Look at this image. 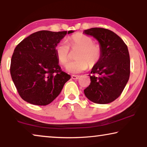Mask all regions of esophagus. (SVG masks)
<instances>
[{
  "instance_id": "1",
  "label": "esophagus",
  "mask_w": 147,
  "mask_h": 147,
  "mask_svg": "<svg viewBox=\"0 0 147 147\" xmlns=\"http://www.w3.org/2000/svg\"><path fill=\"white\" fill-rule=\"evenodd\" d=\"M79 78H80L79 76H76V75H72L71 76V78L73 80H78Z\"/></svg>"
}]
</instances>
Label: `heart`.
Segmentation results:
<instances>
[{
	"label": "heart",
	"instance_id": "1",
	"mask_svg": "<svg viewBox=\"0 0 147 147\" xmlns=\"http://www.w3.org/2000/svg\"><path fill=\"white\" fill-rule=\"evenodd\" d=\"M69 45L72 49H80L76 54L77 60L71 61L67 66V71L78 74L86 71L88 65L93 67L101 59L102 48L98 43H94L91 37L82 33H76L69 38ZM55 53L61 65L65 66L69 60V46L65 40H61L55 46Z\"/></svg>",
	"mask_w": 147,
	"mask_h": 147
}]
</instances>
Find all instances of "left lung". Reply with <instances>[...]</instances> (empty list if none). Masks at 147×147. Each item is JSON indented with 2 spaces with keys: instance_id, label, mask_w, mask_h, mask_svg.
<instances>
[{
  "instance_id": "obj_1",
  "label": "left lung",
  "mask_w": 147,
  "mask_h": 147,
  "mask_svg": "<svg viewBox=\"0 0 147 147\" xmlns=\"http://www.w3.org/2000/svg\"><path fill=\"white\" fill-rule=\"evenodd\" d=\"M99 41L102 56L91 71L90 84L84 94L90 101L105 104L121 95L129 80L130 61L127 45L119 36L104 28L85 30Z\"/></svg>"
}]
</instances>
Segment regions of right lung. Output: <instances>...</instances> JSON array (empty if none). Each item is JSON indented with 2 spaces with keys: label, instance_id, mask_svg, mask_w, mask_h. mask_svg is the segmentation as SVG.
Returning a JSON list of instances; mask_svg holds the SVG:
<instances>
[{
  "label": "right lung",
  "instance_id": "1",
  "mask_svg": "<svg viewBox=\"0 0 147 147\" xmlns=\"http://www.w3.org/2000/svg\"><path fill=\"white\" fill-rule=\"evenodd\" d=\"M73 32L37 31L17 45L10 71L22 99L34 105L46 106L57 97L71 76L58 64L55 46L67 33Z\"/></svg>",
  "mask_w": 147,
  "mask_h": 147
}]
</instances>
